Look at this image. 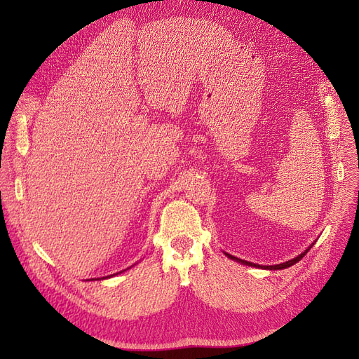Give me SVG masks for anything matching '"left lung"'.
<instances>
[{
    "instance_id": "8db88e82",
    "label": "left lung",
    "mask_w": 359,
    "mask_h": 359,
    "mask_svg": "<svg viewBox=\"0 0 359 359\" xmlns=\"http://www.w3.org/2000/svg\"><path fill=\"white\" fill-rule=\"evenodd\" d=\"M314 244V243H313ZM313 244L311 246L306 250V252H303L301 255H298L297 257H294V259H291V260H288V262H284V263H279V265H271V266H262V265H256V263H252V262H248V260H241V259H238V257H236V256H231V255H229V253H225V256L227 257H230L231 260H236V262H238V263H243V265H248V266H253V268H260V269H271V271H278V269H285V268H290V266H292L294 263H297V262H299L301 259H303L306 255H307V252L313 248Z\"/></svg>"
}]
</instances>
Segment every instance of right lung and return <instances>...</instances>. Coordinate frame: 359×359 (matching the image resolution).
Instances as JSON below:
<instances>
[{
    "label": "right lung",
    "mask_w": 359,
    "mask_h": 359,
    "mask_svg": "<svg viewBox=\"0 0 359 359\" xmlns=\"http://www.w3.org/2000/svg\"><path fill=\"white\" fill-rule=\"evenodd\" d=\"M111 276H113V275H111Z\"/></svg>",
    "instance_id": "1"
}]
</instances>
